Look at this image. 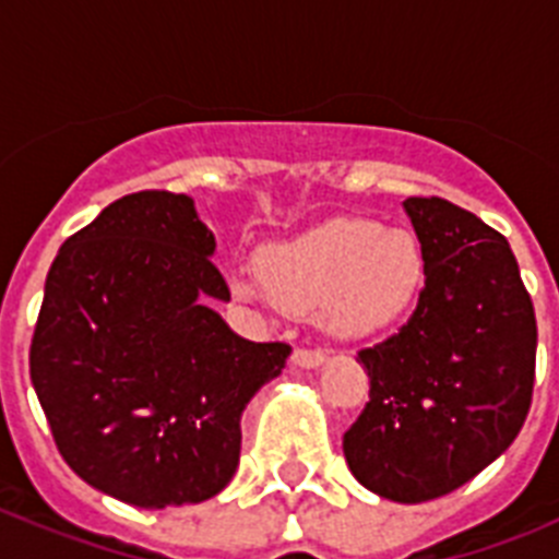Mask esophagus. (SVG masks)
<instances>
[{
    "label": "esophagus",
    "instance_id": "obj_1",
    "mask_svg": "<svg viewBox=\"0 0 559 559\" xmlns=\"http://www.w3.org/2000/svg\"><path fill=\"white\" fill-rule=\"evenodd\" d=\"M324 349H310V347H296L290 360H294V367H302V369H316L324 364Z\"/></svg>",
    "mask_w": 559,
    "mask_h": 559
}]
</instances>
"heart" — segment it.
Segmentation results:
<instances>
[{"instance_id": "1", "label": "heart", "mask_w": 559, "mask_h": 559, "mask_svg": "<svg viewBox=\"0 0 559 559\" xmlns=\"http://www.w3.org/2000/svg\"><path fill=\"white\" fill-rule=\"evenodd\" d=\"M265 294L288 310L313 305L316 324L335 338H360L400 322L426 283V254L408 229L374 221L333 218L260 249ZM240 296L260 288L235 280Z\"/></svg>"}]
</instances>
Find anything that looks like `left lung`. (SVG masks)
Returning <instances> with one entry per match:
<instances>
[{
    "instance_id": "left-lung-1",
    "label": "left lung",
    "mask_w": 559,
    "mask_h": 559,
    "mask_svg": "<svg viewBox=\"0 0 559 559\" xmlns=\"http://www.w3.org/2000/svg\"><path fill=\"white\" fill-rule=\"evenodd\" d=\"M426 254L412 319L360 349L369 403L349 471L400 503L448 496L515 442L532 406L537 322L507 237L445 199H406Z\"/></svg>"
}]
</instances>
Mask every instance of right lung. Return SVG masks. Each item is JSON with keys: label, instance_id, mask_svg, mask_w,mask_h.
Returning <instances> with one entry per match:
<instances>
[{"label": "right lung", "instance_id": "right-lung-1", "mask_svg": "<svg viewBox=\"0 0 559 559\" xmlns=\"http://www.w3.org/2000/svg\"><path fill=\"white\" fill-rule=\"evenodd\" d=\"M215 235L190 195L142 190L67 237L44 285L29 380L63 462L142 510L218 496L240 417L285 369L283 341L231 333Z\"/></svg>", "mask_w": 559, "mask_h": 559}]
</instances>
